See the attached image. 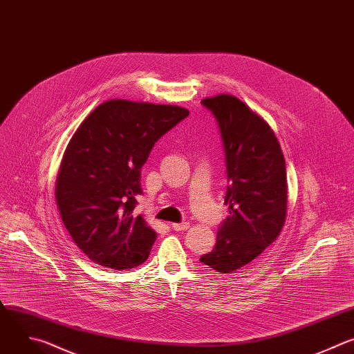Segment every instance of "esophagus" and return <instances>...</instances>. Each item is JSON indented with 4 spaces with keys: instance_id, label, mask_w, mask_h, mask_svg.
<instances>
[{
    "instance_id": "34e87169",
    "label": "esophagus",
    "mask_w": 354,
    "mask_h": 354,
    "mask_svg": "<svg viewBox=\"0 0 354 354\" xmlns=\"http://www.w3.org/2000/svg\"><path fill=\"white\" fill-rule=\"evenodd\" d=\"M171 227H173V230H176V232H183V230L189 229V223H188V222H183V223H173V225H171Z\"/></svg>"
}]
</instances>
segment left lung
<instances>
[{"label":"left lung","mask_w":354,"mask_h":354,"mask_svg":"<svg viewBox=\"0 0 354 354\" xmlns=\"http://www.w3.org/2000/svg\"><path fill=\"white\" fill-rule=\"evenodd\" d=\"M221 128L226 152L229 216L214 251L201 262L233 273L259 257L280 234L288 212L285 156L269 124L229 93L205 97Z\"/></svg>","instance_id":"left-lung-1"}]
</instances>
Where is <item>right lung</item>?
Returning <instances> with one entry per match:
<instances>
[{"mask_svg":"<svg viewBox=\"0 0 354 354\" xmlns=\"http://www.w3.org/2000/svg\"><path fill=\"white\" fill-rule=\"evenodd\" d=\"M189 111L173 104L111 99L78 127L64 152L55 202L65 229L88 258L111 269L145 262L158 237L142 215L140 169L156 140Z\"/></svg>","mask_w":354,"mask_h":354,"instance_id":"obj_1","label":"right lung"}]
</instances>
